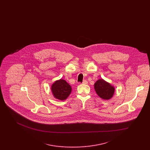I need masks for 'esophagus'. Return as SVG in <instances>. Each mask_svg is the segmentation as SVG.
Here are the masks:
<instances>
[{"label": "esophagus", "mask_w": 150, "mask_h": 150, "mask_svg": "<svg viewBox=\"0 0 150 150\" xmlns=\"http://www.w3.org/2000/svg\"><path fill=\"white\" fill-rule=\"evenodd\" d=\"M82 84H88V81H87L86 80H84V81H83Z\"/></svg>", "instance_id": "1"}]
</instances>
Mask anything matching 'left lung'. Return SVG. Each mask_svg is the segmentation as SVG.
Masks as SVG:
<instances>
[{"instance_id":"8db88e82","label":"left lung","mask_w":150,"mask_h":150,"mask_svg":"<svg viewBox=\"0 0 150 150\" xmlns=\"http://www.w3.org/2000/svg\"><path fill=\"white\" fill-rule=\"evenodd\" d=\"M94 88L97 95L103 100H110L114 94V86L102 79L94 83Z\"/></svg>"}]
</instances>
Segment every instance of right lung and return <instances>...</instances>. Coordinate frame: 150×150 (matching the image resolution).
<instances>
[{
  "instance_id": "add662e5",
  "label": "right lung",
  "mask_w": 150,
  "mask_h": 150,
  "mask_svg": "<svg viewBox=\"0 0 150 150\" xmlns=\"http://www.w3.org/2000/svg\"><path fill=\"white\" fill-rule=\"evenodd\" d=\"M51 91L55 98L64 100L67 99L70 94L72 88L66 80L61 79L53 83L51 86Z\"/></svg>"
}]
</instances>
